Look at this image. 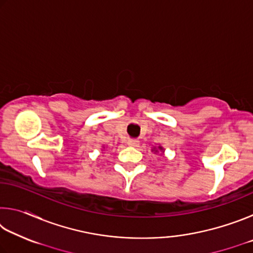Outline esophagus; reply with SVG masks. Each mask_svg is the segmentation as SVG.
<instances>
[{
    "label": "esophagus",
    "instance_id": "1",
    "mask_svg": "<svg viewBox=\"0 0 253 253\" xmlns=\"http://www.w3.org/2000/svg\"><path fill=\"white\" fill-rule=\"evenodd\" d=\"M127 144L129 145V146H131V147H138L139 142H138V140L131 139V140H128V143H127Z\"/></svg>",
    "mask_w": 253,
    "mask_h": 253
}]
</instances>
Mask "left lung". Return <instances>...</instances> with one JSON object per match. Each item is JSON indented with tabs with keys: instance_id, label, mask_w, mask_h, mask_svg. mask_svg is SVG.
I'll return each mask as SVG.
<instances>
[{
	"instance_id": "1",
	"label": "left lung",
	"mask_w": 253,
	"mask_h": 253,
	"mask_svg": "<svg viewBox=\"0 0 253 253\" xmlns=\"http://www.w3.org/2000/svg\"><path fill=\"white\" fill-rule=\"evenodd\" d=\"M152 152H154V153H162V155L163 154H164V148H163L162 146H158V147H156V146H154L153 147V149H152Z\"/></svg>"
}]
</instances>
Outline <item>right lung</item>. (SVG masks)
<instances>
[{"mask_svg":"<svg viewBox=\"0 0 253 253\" xmlns=\"http://www.w3.org/2000/svg\"><path fill=\"white\" fill-rule=\"evenodd\" d=\"M104 149H105V147H104V146H102V151H104Z\"/></svg>","mask_w":253,"mask_h":253,"instance_id":"obj_1","label":"right lung"}]
</instances>
